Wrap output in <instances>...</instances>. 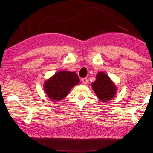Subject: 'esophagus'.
<instances>
[{
  "instance_id": "34e87169",
  "label": "esophagus",
  "mask_w": 153,
  "mask_h": 153,
  "mask_svg": "<svg viewBox=\"0 0 153 153\" xmlns=\"http://www.w3.org/2000/svg\"><path fill=\"white\" fill-rule=\"evenodd\" d=\"M82 84H83V85H86L87 82H88V80H87V78H82Z\"/></svg>"
}]
</instances>
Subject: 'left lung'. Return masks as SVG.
Returning a JSON list of instances; mask_svg holds the SVG:
<instances>
[{
	"instance_id": "1",
	"label": "left lung",
	"mask_w": 153,
	"mask_h": 153,
	"mask_svg": "<svg viewBox=\"0 0 153 153\" xmlns=\"http://www.w3.org/2000/svg\"><path fill=\"white\" fill-rule=\"evenodd\" d=\"M92 89L102 102H108L115 97L117 87L110 77L100 71L96 76V80L91 84Z\"/></svg>"
}]
</instances>
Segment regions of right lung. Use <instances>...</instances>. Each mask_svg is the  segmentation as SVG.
Here are the masks:
<instances>
[{
	"instance_id": "obj_1",
	"label": "right lung",
	"mask_w": 153,
	"mask_h": 153,
	"mask_svg": "<svg viewBox=\"0 0 153 153\" xmlns=\"http://www.w3.org/2000/svg\"><path fill=\"white\" fill-rule=\"evenodd\" d=\"M79 83L77 75L72 71H60L44 83L47 97L54 101H60L67 96L71 89Z\"/></svg>"
}]
</instances>
